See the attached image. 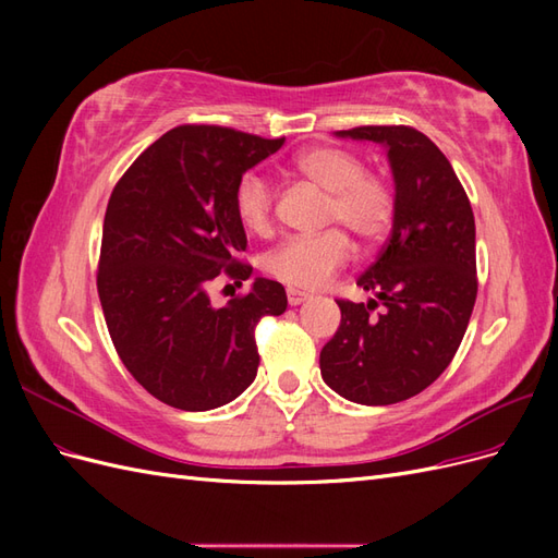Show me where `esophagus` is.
Returning <instances> with one entry per match:
<instances>
[{"mask_svg": "<svg viewBox=\"0 0 558 558\" xmlns=\"http://www.w3.org/2000/svg\"><path fill=\"white\" fill-rule=\"evenodd\" d=\"M286 295H289V305H291V307H298V305H302V302H305V300H310V293L300 291V289H289V291H286Z\"/></svg>", "mask_w": 558, "mask_h": 558, "instance_id": "1", "label": "esophagus"}]
</instances>
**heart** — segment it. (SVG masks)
<instances>
[{
    "mask_svg": "<svg viewBox=\"0 0 558 558\" xmlns=\"http://www.w3.org/2000/svg\"><path fill=\"white\" fill-rule=\"evenodd\" d=\"M293 170L328 193L324 223L344 226L361 244H375L396 216V195L388 181L365 170L353 150L314 146L293 160ZM234 211L240 223L256 234L272 228L275 193L258 174H244L234 189ZM351 256V242L340 228L316 234H293L263 256V269L291 289H318Z\"/></svg>",
    "mask_w": 558,
    "mask_h": 558,
    "instance_id": "obj_1",
    "label": "heart"
}]
</instances>
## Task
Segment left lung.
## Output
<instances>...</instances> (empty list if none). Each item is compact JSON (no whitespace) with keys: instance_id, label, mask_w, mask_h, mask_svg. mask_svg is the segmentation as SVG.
Listing matches in <instances>:
<instances>
[{"instance_id":"1","label":"left lung","mask_w":558,"mask_h":558,"mask_svg":"<svg viewBox=\"0 0 558 558\" xmlns=\"http://www.w3.org/2000/svg\"><path fill=\"white\" fill-rule=\"evenodd\" d=\"M340 137L388 148L396 179L391 238L359 277L377 300H337L340 328L320 349V377L359 404L424 391L459 351L477 300L475 216L451 162L410 125H361ZM385 312L374 314L379 305Z\"/></svg>"}]
</instances>
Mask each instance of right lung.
Segmentation results:
<instances>
[{"label": "right lung", "mask_w": 558, "mask_h": 558, "mask_svg": "<svg viewBox=\"0 0 558 558\" xmlns=\"http://www.w3.org/2000/svg\"><path fill=\"white\" fill-rule=\"evenodd\" d=\"M283 137L179 125L150 144L109 197L97 293L128 373L170 408L207 412L256 379V326L286 312L279 281L256 279L214 307L209 286L251 277L234 189Z\"/></svg>", "instance_id": "right-lung-1"}]
</instances>
